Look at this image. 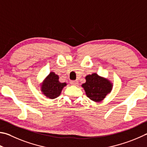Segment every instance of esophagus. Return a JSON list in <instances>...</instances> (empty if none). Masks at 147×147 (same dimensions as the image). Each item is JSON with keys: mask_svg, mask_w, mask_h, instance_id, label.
Masks as SVG:
<instances>
[{"mask_svg": "<svg viewBox=\"0 0 147 147\" xmlns=\"http://www.w3.org/2000/svg\"><path fill=\"white\" fill-rule=\"evenodd\" d=\"M70 84L72 85H78V82L77 80H71L70 82Z\"/></svg>", "mask_w": 147, "mask_h": 147, "instance_id": "obj_1", "label": "esophagus"}]
</instances>
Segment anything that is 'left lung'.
I'll use <instances>...</instances> for the list:
<instances>
[{
    "mask_svg": "<svg viewBox=\"0 0 147 147\" xmlns=\"http://www.w3.org/2000/svg\"><path fill=\"white\" fill-rule=\"evenodd\" d=\"M86 82L82 85L87 97L94 101H100L111 92L112 84L107 80L100 77L97 74L85 77Z\"/></svg>",
    "mask_w": 147,
    "mask_h": 147,
    "instance_id": "obj_1",
    "label": "left lung"
}]
</instances>
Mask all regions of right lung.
I'll list each match as a JSON object with an SVG mask.
<instances>
[{
  "label": "right lung",
  "mask_w": 147,
  "mask_h": 147,
  "mask_svg": "<svg viewBox=\"0 0 147 147\" xmlns=\"http://www.w3.org/2000/svg\"><path fill=\"white\" fill-rule=\"evenodd\" d=\"M58 76L55 73H51L45 80L42 85V91L47 98L55 99L60 96L65 83H60L58 81Z\"/></svg>",
  "instance_id": "right-lung-1"
}]
</instances>
